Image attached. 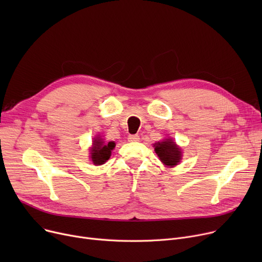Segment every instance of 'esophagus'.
<instances>
[{"label":"esophagus","mask_w":262,"mask_h":262,"mask_svg":"<svg viewBox=\"0 0 262 262\" xmlns=\"http://www.w3.org/2000/svg\"><path fill=\"white\" fill-rule=\"evenodd\" d=\"M127 139L129 142H137L140 140V137L138 135H129Z\"/></svg>","instance_id":"1"}]
</instances>
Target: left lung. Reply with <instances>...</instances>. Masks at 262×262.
Listing matches in <instances>:
<instances>
[{"mask_svg":"<svg viewBox=\"0 0 262 262\" xmlns=\"http://www.w3.org/2000/svg\"><path fill=\"white\" fill-rule=\"evenodd\" d=\"M155 152L162 163L168 167H174L182 159L181 148L171 139H166L162 142L154 144Z\"/></svg>","mask_w":262,"mask_h":262,"instance_id":"1","label":"left lung"}]
</instances>
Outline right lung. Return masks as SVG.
Instances as JSON below:
<instances>
[{
  "label": "right lung",
  "mask_w": 262,
  "mask_h": 262,
  "mask_svg": "<svg viewBox=\"0 0 262 262\" xmlns=\"http://www.w3.org/2000/svg\"><path fill=\"white\" fill-rule=\"evenodd\" d=\"M116 146L114 141H110L105 143L100 138H96L93 141V146L91 148V159L94 164L101 166L104 162H106L110 155H112V150Z\"/></svg>",
  "instance_id": "right-lung-1"
}]
</instances>
